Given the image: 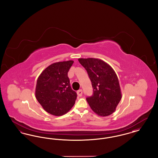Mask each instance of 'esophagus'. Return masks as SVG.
<instances>
[{
    "mask_svg": "<svg viewBox=\"0 0 158 158\" xmlns=\"http://www.w3.org/2000/svg\"><path fill=\"white\" fill-rule=\"evenodd\" d=\"M83 91L82 89H79V90L77 91V94L79 97H81L82 95Z\"/></svg>",
    "mask_w": 158,
    "mask_h": 158,
    "instance_id": "34e87169",
    "label": "esophagus"
}]
</instances>
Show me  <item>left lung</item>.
Segmentation results:
<instances>
[{
    "instance_id": "obj_1",
    "label": "left lung",
    "mask_w": 158,
    "mask_h": 158,
    "mask_svg": "<svg viewBox=\"0 0 158 158\" xmlns=\"http://www.w3.org/2000/svg\"><path fill=\"white\" fill-rule=\"evenodd\" d=\"M90 78L94 92L86 101L91 109L99 116L113 114L121 99V92L117 76L108 63L94 59H79Z\"/></svg>"
}]
</instances>
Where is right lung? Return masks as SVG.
<instances>
[{"label": "right lung", "instance_id": "obj_1", "mask_svg": "<svg viewBox=\"0 0 158 158\" xmlns=\"http://www.w3.org/2000/svg\"><path fill=\"white\" fill-rule=\"evenodd\" d=\"M73 62L54 63L38 77L35 97L45 111L53 115L66 114L75 103L77 94L72 89L68 76Z\"/></svg>", "mask_w": 158, "mask_h": 158}]
</instances>
